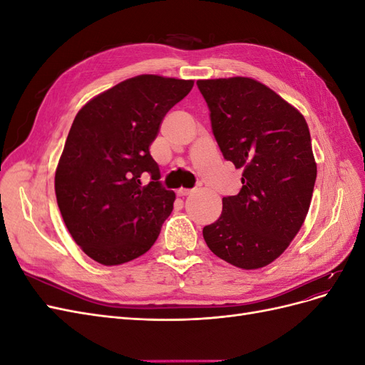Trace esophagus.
<instances>
[{"label": "esophagus", "instance_id": "34e87169", "mask_svg": "<svg viewBox=\"0 0 365 365\" xmlns=\"http://www.w3.org/2000/svg\"><path fill=\"white\" fill-rule=\"evenodd\" d=\"M176 193H178V196H189L193 193V190L192 189H180Z\"/></svg>", "mask_w": 365, "mask_h": 365}]
</instances>
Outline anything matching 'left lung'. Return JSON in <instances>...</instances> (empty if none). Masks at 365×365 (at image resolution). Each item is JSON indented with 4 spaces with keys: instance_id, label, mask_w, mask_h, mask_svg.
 <instances>
[{
    "instance_id": "left-lung-1",
    "label": "left lung",
    "mask_w": 365,
    "mask_h": 365,
    "mask_svg": "<svg viewBox=\"0 0 365 365\" xmlns=\"http://www.w3.org/2000/svg\"><path fill=\"white\" fill-rule=\"evenodd\" d=\"M213 135L242 169V189L222 197V215L204 227L207 247L242 269L277 259L300 231L317 180L303 114L251 77L197 81Z\"/></svg>"
}]
</instances>
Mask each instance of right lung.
Masks as SVG:
<instances>
[{
	"label": "right lung",
	"mask_w": 365,
	"mask_h": 365,
	"mask_svg": "<svg viewBox=\"0 0 365 365\" xmlns=\"http://www.w3.org/2000/svg\"><path fill=\"white\" fill-rule=\"evenodd\" d=\"M192 88L193 81L141 74L96 96L77 113L54 190L63 222L88 257L113 267L155 244L175 193L158 181L149 146L164 115Z\"/></svg>",
	"instance_id": "obj_1"
}]
</instances>
